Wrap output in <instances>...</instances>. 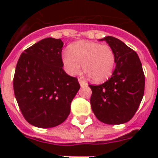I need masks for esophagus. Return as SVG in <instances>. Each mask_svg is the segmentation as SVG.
Wrapping results in <instances>:
<instances>
[{"label":"esophagus","mask_w":158,"mask_h":158,"mask_svg":"<svg viewBox=\"0 0 158 158\" xmlns=\"http://www.w3.org/2000/svg\"><path fill=\"white\" fill-rule=\"evenodd\" d=\"M79 84H80V86H81V87L86 86V85H87L86 82L84 81V79H79Z\"/></svg>","instance_id":"34e87169"}]
</instances>
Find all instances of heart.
I'll list each match as a JSON object with an SVG mask.
<instances>
[{"label":"heart","instance_id":"b5f03b06","mask_svg":"<svg viewBox=\"0 0 158 158\" xmlns=\"http://www.w3.org/2000/svg\"><path fill=\"white\" fill-rule=\"evenodd\" d=\"M65 71L75 75L81 71L82 64L92 81L103 83L114 71L115 56L110 46L91 41H79L72 44L61 56Z\"/></svg>","mask_w":158,"mask_h":158}]
</instances>
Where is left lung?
<instances>
[{"label": "left lung", "mask_w": 158, "mask_h": 158, "mask_svg": "<svg viewBox=\"0 0 158 158\" xmlns=\"http://www.w3.org/2000/svg\"><path fill=\"white\" fill-rule=\"evenodd\" d=\"M106 41L115 56V69L109 80L89 85L92 110L100 121L120 125L132 119L144 94L145 78L142 64L135 51L122 41L107 36Z\"/></svg>", "instance_id": "1"}]
</instances>
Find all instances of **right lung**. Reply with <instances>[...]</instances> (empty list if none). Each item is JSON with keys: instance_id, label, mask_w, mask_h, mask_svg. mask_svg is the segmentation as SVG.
I'll list each match as a JSON object with an SVG mask.
<instances>
[{"instance_id": "add662e5", "label": "right lung", "mask_w": 158, "mask_h": 158, "mask_svg": "<svg viewBox=\"0 0 158 158\" xmlns=\"http://www.w3.org/2000/svg\"><path fill=\"white\" fill-rule=\"evenodd\" d=\"M60 39L44 38L26 49L14 76L15 96L23 117L38 128L57 126L66 120L80 89L77 78L63 69Z\"/></svg>"}]
</instances>
